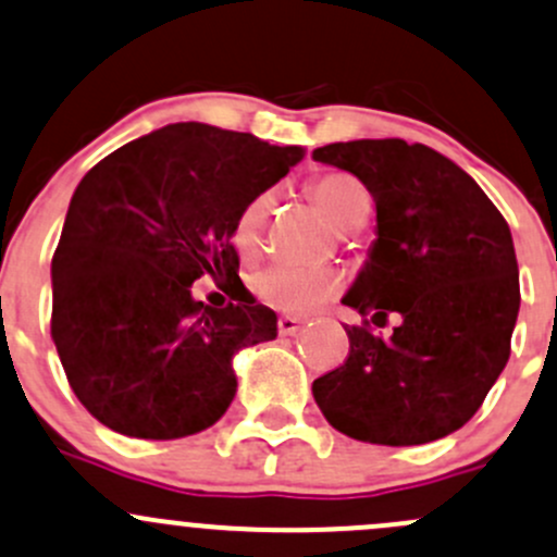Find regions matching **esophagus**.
<instances>
[{
	"instance_id": "obj_1",
	"label": "esophagus",
	"mask_w": 557,
	"mask_h": 557,
	"mask_svg": "<svg viewBox=\"0 0 557 557\" xmlns=\"http://www.w3.org/2000/svg\"><path fill=\"white\" fill-rule=\"evenodd\" d=\"M298 327H301V320L288 318V314H285V318H280V320H277V331H280V336H296Z\"/></svg>"
}]
</instances>
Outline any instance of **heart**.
Listing matches in <instances>:
<instances>
[{
    "instance_id": "1",
    "label": "heart",
    "mask_w": 557,
    "mask_h": 557,
    "mask_svg": "<svg viewBox=\"0 0 557 557\" xmlns=\"http://www.w3.org/2000/svg\"><path fill=\"white\" fill-rule=\"evenodd\" d=\"M309 197H312L314 205L323 210V215L336 226V230L357 226L366 219L368 210H371V195H368L366 186L349 173L318 175V178L309 181ZM269 210H272V195L261 191V195L250 197V200L239 208L237 219H234L232 245L237 248L239 256H245V259L259 253ZM342 285L344 277L336 269H298L288 267V263H274V267L261 269V272L253 274V280H250V290H253L267 307L285 314H296V318H304V314L323 307L325 301H331V298L342 290Z\"/></svg>"
}]
</instances>
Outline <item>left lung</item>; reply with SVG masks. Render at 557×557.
Returning <instances> with one entry per match:
<instances>
[{"instance_id": "1", "label": "left lung", "mask_w": 557, "mask_h": 557, "mask_svg": "<svg viewBox=\"0 0 557 557\" xmlns=\"http://www.w3.org/2000/svg\"><path fill=\"white\" fill-rule=\"evenodd\" d=\"M366 184L379 237L347 307L349 355L314 379L323 417L379 446H421L475 417L510 360L520 307L518 259L505 215L448 157L403 138L347 140L312 151ZM389 313V339L372 333Z\"/></svg>"}]
</instances>
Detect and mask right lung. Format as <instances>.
I'll return each mask as SVG.
<instances>
[{"mask_svg": "<svg viewBox=\"0 0 557 557\" xmlns=\"http://www.w3.org/2000/svg\"><path fill=\"white\" fill-rule=\"evenodd\" d=\"M304 157L250 133L178 122L87 171L52 256L50 333L82 406L109 430L173 441L230 408L237 349L277 336L239 280L232 224ZM233 298L205 308L190 283Z\"/></svg>", "mask_w": 557, "mask_h": 557, "instance_id": "add662e5", "label": "right lung"}]
</instances>
